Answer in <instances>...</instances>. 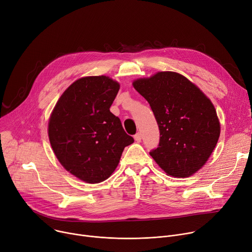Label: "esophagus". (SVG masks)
<instances>
[{"label":"esophagus","instance_id":"obj_1","mask_svg":"<svg viewBox=\"0 0 252 252\" xmlns=\"http://www.w3.org/2000/svg\"><path fill=\"white\" fill-rule=\"evenodd\" d=\"M134 141L136 142V143H141V141H142V133L141 132H136L135 134H134Z\"/></svg>","mask_w":252,"mask_h":252}]
</instances>
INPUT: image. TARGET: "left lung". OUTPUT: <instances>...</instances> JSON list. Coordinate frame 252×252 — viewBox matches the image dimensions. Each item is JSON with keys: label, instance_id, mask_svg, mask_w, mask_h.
I'll return each mask as SVG.
<instances>
[{"label": "left lung", "instance_id": "obj_1", "mask_svg": "<svg viewBox=\"0 0 252 252\" xmlns=\"http://www.w3.org/2000/svg\"><path fill=\"white\" fill-rule=\"evenodd\" d=\"M150 103L159 129V143L150 152L167 175L187 178L208 161L220 135L211 100L189 79L162 71L132 82Z\"/></svg>", "mask_w": 252, "mask_h": 252}]
</instances>
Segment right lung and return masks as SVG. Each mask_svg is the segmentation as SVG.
<instances>
[{"label": "right lung", "instance_id": "add662e5", "mask_svg": "<svg viewBox=\"0 0 252 252\" xmlns=\"http://www.w3.org/2000/svg\"><path fill=\"white\" fill-rule=\"evenodd\" d=\"M119 90L120 83L107 76L82 77L64 91L49 119V141L58 161L90 184L109 178L124 149L133 143L109 110Z\"/></svg>", "mask_w": 252, "mask_h": 252}]
</instances>
